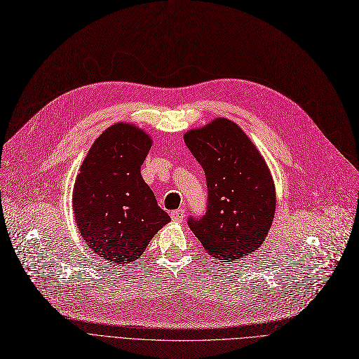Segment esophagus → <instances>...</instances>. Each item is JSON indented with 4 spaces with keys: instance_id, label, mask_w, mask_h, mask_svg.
<instances>
[{
    "instance_id": "1",
    "label": "esophagus",
    "mask_w": 359,
    "mask_h": 359,
    "mask_svg": "<svg viewBox=\"0 0 359 359\" xmlns=\"http://www.w3.org/2000/svg\"><path fill=\"white\" fill-rule=\"evenodd\" d=\"M170 217H172V219L176 222H182L184 218V210H176L170 214Z\"/></svg>"
}]
</instances>
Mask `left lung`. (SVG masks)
<instances>
[{
    "label": "left lung",
    "mask_w": 359,
    "mask_h": 359,
    "mask_svg": "<svg viewBox=\"0 0 359 359\" xmlns=\"http://www.w3.org/2000/svg\"><path fill=\"white\" fill-rule=\"evenodd\" d=\"M183 138L208 186L206 212L187 219L189 229L215 260L234 262L256 252L265 243L276 206L265 158L243 129L225 118L187 130Z\"/></svg>",
    "instance_id": "1"
}]
</instances>
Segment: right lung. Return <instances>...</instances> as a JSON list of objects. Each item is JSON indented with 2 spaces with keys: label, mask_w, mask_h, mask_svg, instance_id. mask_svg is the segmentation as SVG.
Here are the masks:
<instances>
[{
  "label": "right lung",
  "mask_w": 359,
  "mask_h": 359,
  "mask_svg": "<svg viewBox=\"0 0 359 359\" xmlns=\"http://www.w3.org/2000/svg\"><path fill=\"white\" fill-rule=\"evenodd\" d=\"M151 144L142 129L119 122L94 141L80 167L74 217L86 246L107 262H135L170 221L141 176Z\"/></svg>",
  "instance_id": "add662e5"
}]
</instances>
